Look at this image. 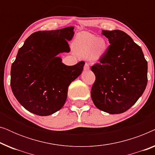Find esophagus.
<instances>
[{"instance_id":"34e87169","label":"esophagus","mask_w":155,"mask_h":155,"mask_svg":"<svg viewBox=\"0 0 155 155\" xmlns=\"http://www.w3.org/2000/svg\"><path fill=\"white\" fill-rule=\"evenodd\" d=\"M90 69V65L87 63H86L85 64H84V71H88V70Z\"/></svg>"}]
</instances>
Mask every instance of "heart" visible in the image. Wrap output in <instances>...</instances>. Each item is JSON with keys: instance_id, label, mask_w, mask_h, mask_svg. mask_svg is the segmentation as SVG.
Here are the masks:
<instances>
[{"instance_id": "obj_1", "label": "heart", "mask_w": 155, "mask_h": 155, "mask_svg": "<svg viewBox=\"0 0 155 155\" xmlns=\"http://www.w3.org/2000/svg\"><path fill=\"white\" fill-rule=\"evenodd\" d=\"M73 48L78 56L89 57L91 61H97L105 54L107 43L103 38H98L87 31H82L76 35Z\"/></svg>"}]
</instances>
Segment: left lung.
Here are the masks:
<instances>
[{"instance_id":"obj_1","label":"left lung","mask_w":155,"mask_h":155,"mask_svg":"<svg viewBox=\"0 0 155 155\" xmlns=\"http://www.w3.org/2000/svg\"><path fill=\"white\" fill-rule=\"evenodd\" d=\"M110 45L99 63L91 67L96 80L91 90L94 105L111 114L126 111L147 83V62L140 46L121 30H102Z\"/></svg>"}]
</instances>
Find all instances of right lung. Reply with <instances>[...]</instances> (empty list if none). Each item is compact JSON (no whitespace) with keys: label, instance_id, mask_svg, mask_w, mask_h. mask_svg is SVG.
<instances>
[{"label":"right lung","instance_id":"add662e5","mask_svg":"<svg viewBox=\"0 0 155 155\" xmlns=\"http://www.w3.org/2000/svg\"><path fill=\"white\" fill-rule=\"evenodd\" d=\"M73 29L37 31L19 49L11 66L10 86L20 104L31 113L48 116L60 110L70 84L82 73L84 61L68 66L57 56L70 52L68 41L73 39Z\"/></svg>","mask_w":155,"mask_h":155}]
</instances>
